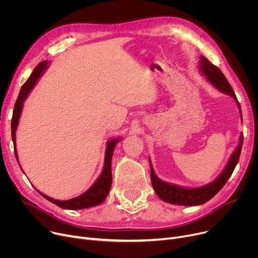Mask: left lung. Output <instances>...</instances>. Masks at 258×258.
<instances>
[{
  "label": "left lung",
  "instance_id": "obj_1",
  "mask_svg": "<svg viewBox=\"0 0 258 258\" xmlns=\"http://www.w3.org/2000/svg\"><path fill=\"white\" fill-rule=\"evenodd\" d=\"M199 69L214 88H216L222 93L230 95V96L234 98V100L237 102L239 112L241 113L240 105L239 102L237 101L235 93L219 68L212 64L206 57L201 55L199 61ZM242 142L243 136L241 134L238 140V144L231 157H230L223 172L213 182L198 188H186L160 180L156 175L150 160L151 179L154 190L162 201L170 203V204L182 206H197L204 204V203L208 202L210 199H212L216 194H218L224 187L228 179L231 177L240 156Z\"/></svg>",
  "mask_w": 258,
  "mask_h": 258
}]
</instances>
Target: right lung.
<instances>
[{"label": "right lung", "instance_id": "1", "mask_svg": "<svg viewBox=\"0 0 258 258\" xmlns=\"http://www.w3.org/2000/svg\"><path fill=\"white\" fill-rule=\"evenodd\" d=\"M48 68V61L44 60L42 62H39L35 69L33 70L32 74L28 78V80L23 85L19 97L16 101L15 104V110H13V115H12V120H11V137L13 141V145H15V155L16 158L19 162V157H18V152L16 148V132L18 128V124L20 121V117L22 114L23 110V105L25 99L28 97L29 93L37 83L38 78L42 76V74L45 72V70ZM121 140V138L117 139H112L110 141H107L106 148H105V157H104V164H103V169L101 174L99 175V178L95 181V183L88 189V190L80 195L77 198L71 199V200H67V201H58V200H54L42 192H37L43 196L45 199L50 201L53 204H55L56 206L63 208V209H70V210H79V209H85V208H90L97 206L105 200L107 197L108 192H110L111 185H112V157L113 153L115 150L116 144ZM20 165V164H19Z\"/></svg>", "mask_w": 258, "mask_h": 258}]
</instances>
